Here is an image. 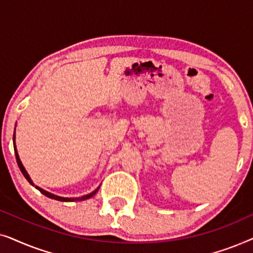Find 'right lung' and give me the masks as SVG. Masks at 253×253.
I'll list each match as a JSON object with an SVG mask.
<instances>
[{
  "label": "right lung",
  "instance_id": "obj_1",
  "mask_svg": "<svg viewBox=\"0 0 253 253\" xmlns=\"http://www.w3.org/2000/svg\"><path fill=\"white\" fill-rule=\"evenodd\" d=\"M15 139H16V136L15 134H13V148H15V154H16V160H17V164H18V167H19V169H20V171L23 172V175H24V177H25L27 181H29V183L31 185H33V186H36V189H38L39 190V191L42 193V195H44L46 197H48V198H51V199H55V200H58V202H82V200H86V199H89V198H92L93 196L95 195L96 192H98V190H99V188H96L94 191H92L91 193H88V195H85V196H82V197H77V198H65V197H60V196H56V195H54V193H50V192H48V191H46V190H43V189H41L40 186H38V185H36L33 183V181L32 179H31V177H30V175L27 174V171H26V169H25V167H24L23 166V164H22V161H20V159H19V155H18V152H17V148H16V143H15Z\"/></svg>",
  "mask_w": 253,
  "mask_h": 253
}]
</instances>
